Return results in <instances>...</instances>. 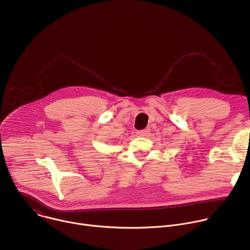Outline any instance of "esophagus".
Listing matches in <instances>:
<instances>
[{
    "mask_svg": "<svg viewBox=\"0 0 250 250\" xmlns=\"http://www.w3.org/2000/svg\"><path fill=\"white\" fill-rule=\"evenodd\" d=\"M149 132H150V129H149V128H146V129L138 130V131L136 132V134L139 135V136H146V135L149 134Z\"/></svg>",
    "mask_w": 250,
    "mask_h": 250,
    "instance_id": "obj_1",
    "label": "esophagus"
}]
</instances>
